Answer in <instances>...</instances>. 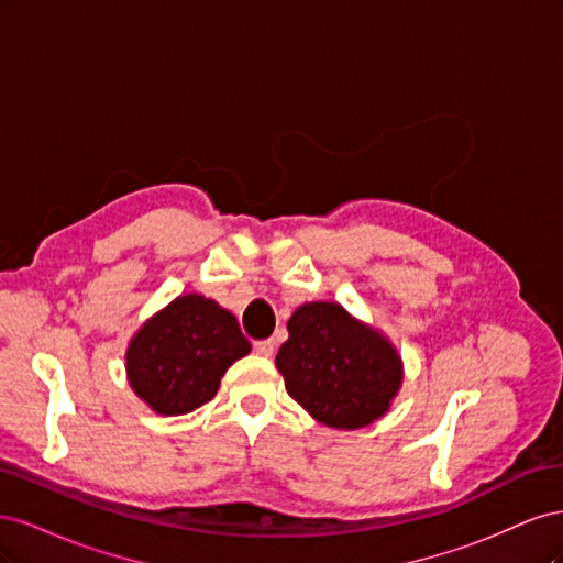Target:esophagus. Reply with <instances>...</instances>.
<instances>
[{
  "mask_svg": "<svg viewBox=\"0 0 563 563\" xmlns=\"http://www.w3.org/2000/svg\"><path fill=\"white\" fill-rule=\"evenodd\" d=\"M253 350L261 356H272V352H275V340H258V343H253Z\"/></svg>",
  "mask_w": 563,
  "mask_h": 563,
  "instance_id": "obj_1",
  "label": "esophagus"
}]
</instances>
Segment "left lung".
Wrapping results in <instances>:
<instances>
[{"mask_svg":"<svg viewBox=\"0 0 563 563\" xmlns=\"http://www.w3.org/2000/svg\"><path fill=\"white\" fill-rule=\"evenodd\" d=\"M277 368L286 391L317 422L360 430L380 420L404 383L397 347L340 302H302L286 323Z\"/></svg>","mask_w":563,"mask_h":563,"instance_id":"left-lung-1","label":"left lung"}]
</instances>
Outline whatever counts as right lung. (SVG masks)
<instances>
[{"instance_id": "obj_1", "label": "right lung", "mask_w": 563, "mask_h": 563, "mask_svg": "<svg viewBox=\"0 0 563 563\" xmlns=\"http://www.w3.org/2000/svg\"><path fill=\"white\" fill-rule=\"evenodd\" d=\"M249 352L232 312L201 294H185L131 335L126 380L155 413L183 416L213 399L225 371Z\"/></svg>"}]
</instances>
